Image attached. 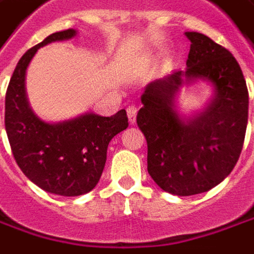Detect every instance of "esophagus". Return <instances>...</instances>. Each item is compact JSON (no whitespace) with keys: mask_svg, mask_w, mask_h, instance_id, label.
Here are the masks:
<instances>
[{"mask_svg":"<svg viewBox=\"0 0 254 254\" xmlns=\"http://www.w3.org/2000/svg\"><path fill=\"white\" fill-rule=\"evenodd\" d=\"M127 120L129 122L133 125L134 122H136V115H137V108L134 107V105H129L127 108Z\"/></svg>","mask_w":254,"mask_h":254,"instance_id":"1","label":"esophagus"}]
</instances>
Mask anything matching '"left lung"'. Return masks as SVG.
<instances>
[{
  "label": "left lung",
  "mask_w": 254,
  "mask_h": 254,
  "mask_svg": "<svg viewBox=\"0 0 254 254\" xmlns=\"http://www.w3.org/2000/svg\"><path fill=\"white\" fill-rule=\"evenodd\" d=\"M190 40L185 70L147 84L137 127L147 141V171L163 190L177 196L207 192L231 174L245 141L249 93L242 69L227 48L197 32ZM201 78L214 97L201 113L181 117L175 98L180 86Z\"/></svg>",
  "instance_id": "obj_1"
}]
</instances>
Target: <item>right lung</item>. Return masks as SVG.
<instances>
[{"label":"right lung","instance_id":"right-lung-1","mask_svg":"<svg viewBox=\"0 0 254 254\" xmlns=\"http://www.w3.org/2000/svg\"><path fill=\"white\" fill-rule=\"evenodd\" d=\"M73 36V29L53 33L27 50L5 94V130L16 164L34 185L60 196H80L97 185L108 143L129 125L125 110L113 117L87 113L58 124L46 122L33 113L26 96V69L39 48Z\"/></svg>","mask_w":254,"mask_h":254}]
</instances>
